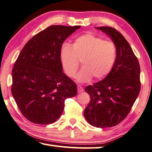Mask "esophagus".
I'll list each match as a JSON object with an SVG mask.
<instances>
[{"mask_svg": "<svg viewBox=\"0 0 152 152\" xmlns=\"http://www.w3.org/2000/svg\"><path fill=\"white\" fill-rule=\"evenodd\" d=\"M77 89H78V93H81L84 91L83 88H82L81 86H80V85H78V86H77Z\"/></svg>", "mask_w": 152, "mask_h": 152, "instance_id": "34e87169", "label": "esophagus"}]
</instances>
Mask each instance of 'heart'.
<instances>
[{"label":"heart","instance_id":"1","mask_svg":"<svg viewBox=\"0 0 152 152\" xmlns=\"http://www.w3.org/2000/svg\"><path fill=\"white\" fill-rule=\"evenodd\" d=\"M60 58L66 75L74 78L82 60L84 67L77 75L80 82H89L92 77L103 78L112 70L116 59V47L111 41L92 34L80 36L72 46L64 43L60 50Z\"/></svg>","mask_w":152,"mask_h":152}]
</instances>
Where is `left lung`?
Returning <instances> with one entry per match:
<instances>
[{
	"instance_id": "8db88e82",
	"label": "left lung",
	"mask_w": 152,
	"mask_h": 152,
	"mask_svg": "<svg viewBox=\"0 0 152 152\" xmlns=\"http://www.w3.org/2000/svg\"><path fill=\"white\" fill-rule=\"evenodd\" d=\"M96 28L115 44L116 59L106 78L85 88L90 102L84 115L90 125L104 128L118 125L130 112L141 88L140 67L130 45L121 33L110 26Z\"/></svg>"
}]
</instances>
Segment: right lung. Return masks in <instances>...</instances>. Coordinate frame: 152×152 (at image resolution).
Segmentation results:
<instances>
[{
  "label": "right lung",
  "instance_id": "right-lung-1",
  "mask_svg": "<svg viewBox=\"0 0 152 152\" xmlns=\"http://www.w3.org/2000/svg\"><path fill=\"white\" fill-rule=\"evenodd\" d=\"M80 27L49 26L28 40L18 55L11 92L20 111L31 122H55L62 114L66 99L77 94L75 82L62 72L60 50Z\"/></svg>",
  "mask_w": 152,
  "mask_h": 152
}]
</instances>
